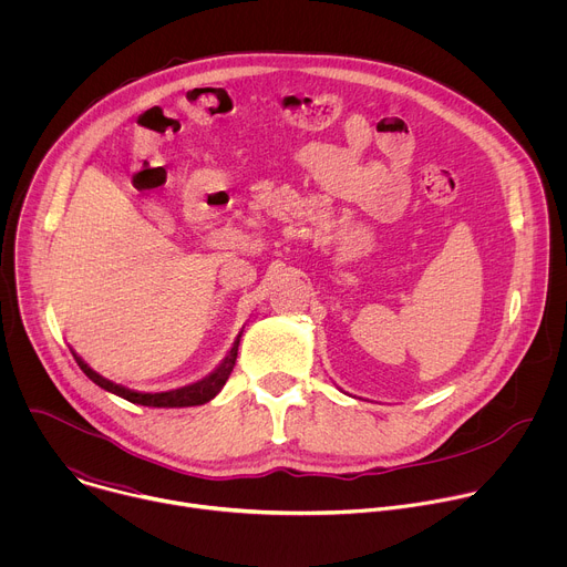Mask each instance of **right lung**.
Instances as JSON below:
<instances>
[{
    "label": "right lung",
    "mask_w": 567,
    "mask_h": 567,
    "mask_svg": "<svg viewBox=\"0 0 567 567\" xmlns=\"http://www.w3.org/2000/svg\"><path fill=\"white\" fill-rule=\"evenodd\" d=\"M239 337L241 334H237L233 348L228 350V354L221 359V363L210 374H206L197 383H190V385H184V388H177V390H168V392H138V390H130V388H125L121 383H114V381L105 379L96 370H92L73 350H71V354H73L75 363L80 365V370H83L96 385H101L103 390H107L112 394H118V396H123V399H127L132 403H141V406H152V409H186V406H202V403H206L213 396H217V392L224 388V383L228 381V377L233 372L235 359H237Z\"/></svg>",
    "instance_id": "add662e5"
}]
</instances>
